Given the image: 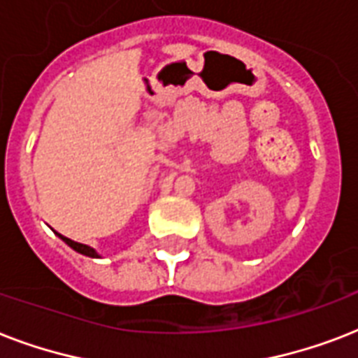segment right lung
Returning <instances> with one entry per match:
<instances>
[{"label":"right lung","instance_id":"right-lung-1","mask_svg":"<svg viewBox=\"0 0 358 358\" xmlns=\"http://www.w3.org/2000/svg\"><path fill=\"white\" fill-rule=\"evenodd\" d=\"M59 238L63 239L64 243L69 245V247H72L74 250H78L80 255H85V256H91V258H98V252L92 247H89V245H83V243H78V241H72L70 238H66V236L59 234Z\"/></svg>","mask_w":358,"mask_h":358}]
</instances>
